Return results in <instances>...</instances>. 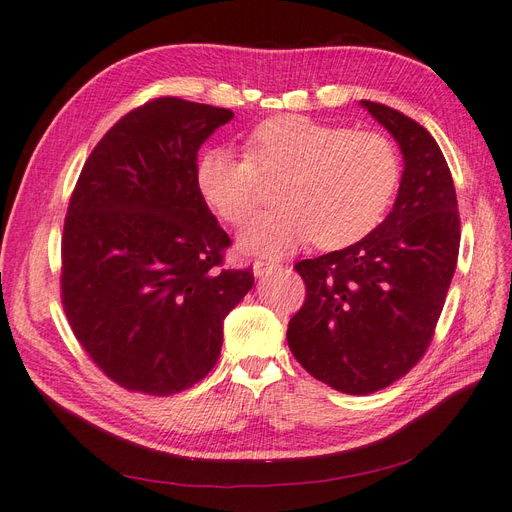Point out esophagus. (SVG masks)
<instances>
[{
    "mask_svg": "<svg viewBox=\"0 0 512 512\" xmlns=\"http://www.w3.org/2000/svg\"><path fill=\"white\" fill-rule=\"evenodd\" d=\"M277 269V265L273 260H256L254 262V275H267V273H271V271H275Z\"/></svg>",
    "mask_w": 512,
    "mask_h": 512,
    "instance_id": "1",
    "label": "esophagus"
}]
</instances>
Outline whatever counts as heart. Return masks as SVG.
Wrapping results in <instances>:
<instances>
[{
  "instance_id": "1",
  "label": "heart",
  "mask_w": 512,
  "mask_h": 512,
  "mask_svg": "<svg viewBox=\"0 0 512 512\" xmlns=\"http://www.w3.org/2000/svg\"><path fill=\"white\" fill-rule=\"evenodd\" d=\"M262 179H282L275 198L284 207L243 232L247 252L284 254L305 241L339 250L384 218L399 181V156L378 132L280 115L247 134L245 156L213 147L196 162L200 194L232 226L254 218L265 196Z\"/></svg>"
}]
</instances>
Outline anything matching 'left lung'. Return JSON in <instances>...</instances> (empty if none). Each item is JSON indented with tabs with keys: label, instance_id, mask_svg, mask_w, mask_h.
Wrapping results in <instances>:
<instances>
[{
	"label": "left lung",
	"instance_id": "1",
	"mask_svg": "<svg viewBox=\"0 0 512 512\" xmlns=\"http://www.w3.org/2000/svg\"><path fill=\"white\" fill-rule=\"evenodd\" d=\"M404 153L386 220L344 250L294 265L305 301L288 322V346L331 389L367 395L423 359L459 256L457 194L438 143L408 115L361 102Z\"/></svg>",
	"mask_w": 512,
	"mask_h": 512
}]
</instances>
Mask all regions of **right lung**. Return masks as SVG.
Here are the masks:
<instances>
[{
    "mask_svg": "<svg viewBox=\"0 0 512 512\" xmlns=\"http://www.w3.org/2000/svg\"><path fill=\"white\" fill-rule=\"evenodd\" d=\"M232 111L173 96L123 115L87 158L61 235V305L102 374L168 397L220 359L222 322L254 286L196 185L198 149Z\"/></svg>",
    "mask_w": 512,
    "mask_h": 512,
    "instance_id": "add662e5",
    "label": "right lung"
}]
</instances>
